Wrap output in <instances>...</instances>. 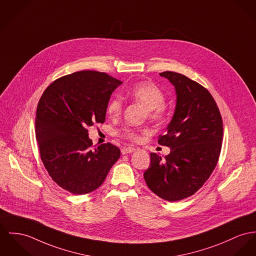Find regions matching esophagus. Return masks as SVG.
<instances>
[{"label": "esophagus", "mask_w": 256, "mask_h": 256, "mask_svg": "<svg viewBox=\"0 0 256 256\" xmlns=\"http://www.w3.org/2000/svg\"><path fill=\"white\" fill-rule=\"evenodd\" d=\"M136 149L134 148V147H124L120 151H122V155H126V154H130V153H132L134 152Z\"/></svg>", "instance_id": "esophagus-1"}]
</instances>
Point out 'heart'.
Returning a JSON list of instances; mask_svg holds the SVG:
<instances>
[{
  "mask_svg": "<svg viewBox=\"0 0 256 256\" xmlns=\"http://www.w3.org/2000/svg\"><path fill=\"white\" fill-rule=\"evenodd\" d=\"M128 98L141 104L147 109L148 117L152 120H160L166 113V104L164 92L152 82L144 80L134 84L126 90ZM122 111V101L120 98L116 96L111 99L107 104V113L112 118H117ZM122 136L132 140H139V134L134 128H124L120 132Z\"/></svg>",
  "mask_w": 256,
  "mask_h": 256,
  "instance_id": "obj_1",
  "label": "heart"
}]
</instances>
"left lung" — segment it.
I'll use <instances>...</instances> for the list:
<instances>
[{"label":"left lung","instance_id":"8db88e82","mask_svg":"<svg viewBox=\"0 0 256 256\" xmlns=\"http://www.w3.org/2000/svg\"><path fill=\"white\" fill-rule=\"evenodd\" d=\"M176 90V107L166 134L158 143L170 148L162 160L151 153L144 172L149 189L166 200L176 202L194 195L216 166L223 138V122L210 92L188 77L166 71L160 73Z\"/></svg>","mask_w":256,"mask_h":256}]
</instances>
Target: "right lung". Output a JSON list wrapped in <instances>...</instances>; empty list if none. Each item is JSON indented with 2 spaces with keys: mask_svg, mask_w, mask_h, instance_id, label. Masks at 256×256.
<instances>
[{
  "mask_svg": "<svg viewBox=\"0 0 256 256\" xmlns=\"http://www.w3.org/2000/svg\"><path fill=\"white\" fill-rule=\"evenodd\" d=\"M122 84L98 71H80L52 82L40 98L36 139L42 162L62 189L82 195L103 183L118 160L117 146L94 148L88 126L105 122L107 104Z\"/></svg>",
  "mask_w": 256,
  "mask_h": 256,
  "instance_id": "add662e5",
  "label": "right lung"
}]
</instances>
